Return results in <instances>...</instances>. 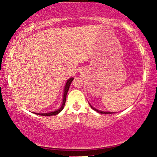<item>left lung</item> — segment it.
I'll use <instances>...</instances> for the list:
<instances>
[{
  "instance_id": "left-lung-1",
  "label": "left lung",
  "mask_w": 157,
  "mask_h": 157,
  "mask_svg": "<svg viewBox=\"0 0 157 157\" xmlns=\"http://www.w3.org/2000/svg\"><path fill=\"white\" fill-rule=\"evenodd\" d=\"M90 107L93 108V109H94L95 111H96V112H98V113H100V114H112V112H102V111H99L98 109H96L95 108H93L92 106L90 105Z\"/></svg>"
}]
</instances>
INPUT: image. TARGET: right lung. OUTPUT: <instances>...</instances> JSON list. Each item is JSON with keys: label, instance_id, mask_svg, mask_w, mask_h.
Listing matches in <instances>:
<instances>
[{"label": "right lung", "instance_id": "right-lung-1", "mask_svg": "<svg viewBox=\"0 0 157 157\" xmlns=\"http://www.w3.org/2000/svg\"><path fill=\"white\" fill-rule=\"evenodd\" d=\"M73 79H74V78H69V80L67 81L66 85H65L64 90V95H63V102H62V105L61 106V107H60L59 109L55 111V112H49V113H45V114H38V113H34V114L40 115V116H53V115H56L57 114H59V113L61 112L62 109H63V108L64 107L65 102H66L67 94V93H68V90L69 89V86H70L71 83L72 82V81H73Z\"/></svg>", "mask_w": 157, "mask_h": 157}]
</instances>
